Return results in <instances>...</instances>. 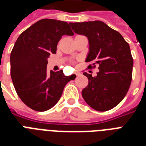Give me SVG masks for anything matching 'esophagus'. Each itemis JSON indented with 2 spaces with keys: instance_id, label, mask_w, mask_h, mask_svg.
<instances>
[{
  "instance_id": "1",
  "label": "esophagus",
  "mask_w": 146,
  "mask_h": 146,
  "mask_svg": "<svg viewBox=\"0 0 146 146\" xmlns=\"http://www.w3.org/2000/svg\"><path fill=\"white\" fill-rule=\"evenodd\" d=\"M75 74L76 76H80L81 75V73H80V72H76Z\"/></svg>"
}]
</instances>
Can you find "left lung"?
<instances>
[{
	"instance_id": "8db88e82",
	"label": "left lung",
	"mask_w": 146,
	"mask_h": 146,
	"mask_svg": "<svg viewBox=\"0 0 146 146\" xmlns=\"http://www.w3.org/2000/svg\"><path fill=\"white\" fill-rule=\"evenodd\" d=\"M77 34L86 35L89 53L88 69L98 66L96 76L83 73L89 84L82 91L87 104L98 111L116 107L127 95L132 81L133 59L129 44L117 31L102 21L70 23Z\"/></svg>"
}]
</instances>
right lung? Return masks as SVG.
Returning <instances> with one entry per match:
<instances>
[{
    "instance_id": "1",
    "label": "right lung",
    "mask_w": 146,
    "mask_h": 146,
    "mask_svg": "<svg viewBox=\"0 0 146 146\" xmlns=\"http://www.w3.org/2000/svg\"><path fill=\"white\" fill-rule=\"evenodd\" d=\"M74 33L66 22L43 19L20 34L10 54V75L17 95L36 111L51 108L60 98L74 76L62 70L48 73V58L55 54L62 35Z\"/></svg>"
}]
</instances>
